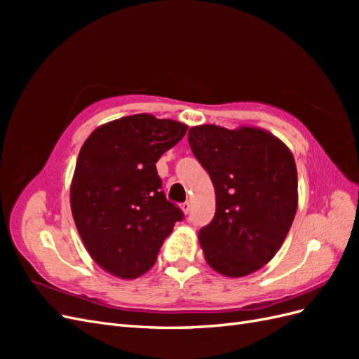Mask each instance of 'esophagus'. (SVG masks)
I'll return each mask as SVG.
<instances>
[{
  "label": "esophagus",
  "mask_w": 359,
  "mask_h": 359,
  "mask_svg": "<svg viewBox=\"0 0 359 359\" xmlns=\"http://www.w3.org/2000/svg\"><path fill=\"white\" fill-rule=\"evenodd\" d=\"M181 210H182L184 214H189L190 210H191V203H190V202H184V203L181 205Z\"/></svg>",
  "instance_id": "34e87169"
}]
</instances>
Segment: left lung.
<instances>
[{
    "mask_svg": "<svg viewBox=\"0 0 359 359\" xmlns=\"http://www.w3.org/2000/svg\"><path fill=\"white\" fill-rule=\"evenodd\" d=\"M189 144L215 189V215L199 231L206 262L226 277L256 273L276 256L295 219V158L277 136L253 126H196Z\"/></svg>",
    "mask_w": 359,
    "mask_h": 359,
    "instance_id": "obj_1",
    "label": "left lung"
}]
</instances>
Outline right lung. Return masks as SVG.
Masks as SVG:
<instances>
[{
	"instance_id": "add662e5",
	"label": "right lung",
	"mask_w": 359,
	"mask_h": 359,
	"mask_svg": "<svg viewBox=\"0 0 359 359\" xmlns=\"http://www.w3.org/2000/svg\"><path fill=\"white\" fill-rule=\"evenodd\" d=\"M189 126L136 114L97 127L83 142L70 186L73 220L94 262L132 280L156 264L182 211L166 201L156 163Z\"/></svg>"
}]
</instances>
